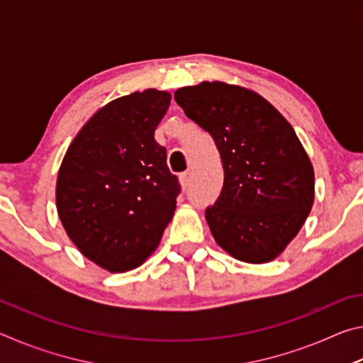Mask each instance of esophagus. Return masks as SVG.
Listing matches in <instances>:
<instances>
[{"instance_id": "esophagus-1", "label": "esophagus", "mask_w": 363, "mask_h": 363, "mask_svg": "<svg viewBox=\"0 0 363 363\" xmlns=\"http://www.w3.org/2000/svg\"><path fill=\"white\" fill-rule=\"evenodd\" d=\"M179 179H181L182 189H187L190 186V181H192V173H190V171H186V173H182L179 176Z\"/></svg>"}]
</instances>
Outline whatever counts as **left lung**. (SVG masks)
<instances>
[{
    "mask_svg": "<svg viewBox=\"0 0 363 363\" xmlns=\"http://www.w3.org/2000/svg\"><path fill=\"white\" fill-rule=\"evenodd\" d=\"M174 99L220 155L223 190L205 211L214 240L245 262L275 259L314 203V168L296 133L264 97L240 86L203 82L177 89Z\"/></svg>",
    "mask_w": 363,
    "mask_h": 363,
    "instance_id": "8db88e82",
    "label": "left lung"
}]
</instances>
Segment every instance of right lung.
<instances>
[{"instance_id":"right-lung-1","label":"right lung","mask_w":363,"mask_h":363,"mask_svg":"<svg viewBox=\"0 0 363 363\" xmlns=\"http://www.w3.org/2000/svg\"><path fill=\"white\" fill-rule=\"evenodd\" d=\"M164 91L115 99L73 139L56 187L59 218L88 259L110 272L139 266L173 218L181 184L153 134L167 113Z\"/></svg>"}]
</instances>
